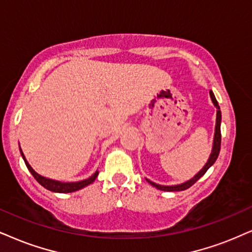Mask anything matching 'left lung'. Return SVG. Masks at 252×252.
Here are the masks:
<instances>
[{"instance_id": "obj_1", "label": "left lung", "mask_w": 252, "mask_h": 252, "mask_svg": "<svg viewBox=\"0 0 252 252\" xmlns=\"http://www.w3.org/2000/svg\"><path fill=\"white\" fill-rule=\"evenodd\" d=\"M209 94H211L213 103L215 104L216 109H218V114H216V126H215L214 143H213V150H212L211 157H209L208 161H207V164L205 165V166H203L202 170L200 171L195 177L192 178V179L189 180V181H186V183L180 184V185H176V186H161V185L155 184V183H152V181H150V180L146 179L150 184L152 185V186H155L156 189H160V190H167V192H177V190H185V189H189L190 186H193V185L195 184L196 181L199 180L200 178H201L203 174L206 173L207 170H208V168L211 167L212 165L215 163L216 159H218L219 154H220V149H221V110H220V106H219L218 101H216L214 93H213V92L211 91V92H209Z\"/></svg>"}]
</instances>
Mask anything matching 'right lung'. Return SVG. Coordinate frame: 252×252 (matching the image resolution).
<instances>
[{"label":"right lung","mask_w":252,"mask_h":252,"mask_svg":"<svg viewBox=\"0 0 252 252\" xmlns=\"http://www.w3.org/2000/svg\"><path fill=\"white\" fill-rule=\"evenodd\" d=\"M21 154H22V157H23V159H24L25 165H27L28 170L31 172V174H32V176L34 177V179H36L38 183L41 185V186L45 187L46 189L52 190V192H57V193L75 192V190L84 189V187L87 186V185L93 183V181L96 179V177L98 176V172L96 171L91 178H88V179L82 180V181H78V183H60V181L51 180V179H47V178H44V177L39 176L38 173H36V172L33 171V168L31 167L30 165H29L27 159H25V157H24L23 152H22V150H21Z\"/></svg>","instance_id":"right-lung-1"}]
</instances>
